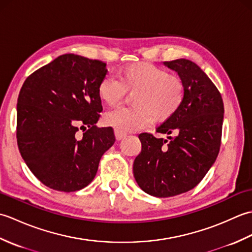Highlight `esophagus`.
I'll list each match as a JSON object with an SVG mask.
<instances>
[{"instance_id":"1","label":"esophagus","mask_w":252,"mask_h":252,"mask_svg":"<svg viewBox=\"0 0 252 252\" xmlns=\"http://www.w3.org/2000/svg\"><path fill=\"white\" fill-rule=\"evenodd\" d=\"M115 135H116L117 141H120V140H122V138H125L126 136V133H123L119 130H115Z\"/></svg>"}]
</instances>
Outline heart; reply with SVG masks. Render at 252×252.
I'll list each match as a JSON object with an SVG mask.
<instances>
[{
    "label": "heart",
    "mask_w": 252,
    "mask_h": 252,
    "mask_svg": "<svg viewBox=\"0 0 252 252\" xmlns=\"http://www.w3.org/2000/svg\"><path fill=\"white\" fill-rule=\"evenodd\" d=\"M127 89H138L134 97L136 105L117 107L104 117L107 126L125 133L153 125L154 112L160 118L172 116L184 99L182 80L147 63L127 66L121 71V78L114 73L106 74L98 84V94L107 104L116 105L125 97Z\"/></svg>",
    "instance_id": "obj_1"
}]
</instances>
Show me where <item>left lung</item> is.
I'll use <instances>...</instances> for the list:
<instances>
[{
    "mask_svg": "<svg viewBox=\"0 0 252 252\" xmlns=\"http://www.w3.org/2000/svg\"><path fill=\"white\" fill-rule=\"evenodd\" d=\"M184 84V99L157 132L167 140L142 133V152L133 163L136 183L147 194L172 197L189 191L205 178L221 146L222 96L199 66L189 60L164 62Z\"/></svg>",
    "mask_w": 252,
    "mask_h": 252,
    "instance_id": "1",
    "label": "left lung"
}]
</instances>
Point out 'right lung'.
<instances>
[{
    "label": "right lung",
    "instance_id": "1",
    "mask_svg": "<svg viewBox=\"0 0 252 252\" xmlns=\"http://www.w3.org/2000/svg\"><path fill=\"white\" fill-rule=\"evenodd\" d=\"M106 73L103 62L65 54L30 74L21 87L18 148L31 172L50 189H84L114 145L112 127L96 126L103 110L98 84Z\"/></svg>",
    "mask_w": 252,
    "mask_h": 252
}]
</instances>
